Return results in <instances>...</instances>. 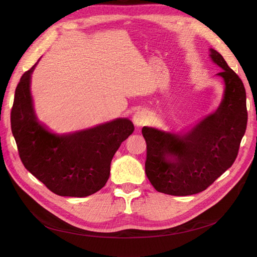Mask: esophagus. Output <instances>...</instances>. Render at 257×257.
<instances>
[{"instance_id": "34e87169", "label": "esophagus", "mask_w": 257, "mask_h": 257, "mask_svg": "<svg viewBox=\"0 0 257 257\" xmlns=\"http://www.w3.org/2000/svg\"><path fill=\"white\" fill-rule=\"evenodd\" d=\"M133 122L137 127L143 126L144 124L147 122V114L144 111H137L133 115Z\"/></svg>"}]
</instances>
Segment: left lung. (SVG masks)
<instances>
[{"instance_id":"1","label":"left lung","mask_w":257,"mask_h":257,"mask_svg":"<svg viewBox=\"0 0 257 257\" xmlns=\"http://www.w3.org/2000/svg\"><path fill=\"white\" fill-rule=\"evenodd\" d=\"M210 57L223 71L224 97L214 113L188 133L176 135L143 127L146 175L158 192L186 196L205 191L234 164L247 122L242 80L214 49Z\"/></svg>"}]
</instances>
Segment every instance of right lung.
I'll use <instances>...</instances> for the list:
<instances>
[{"mask_svg":"<svg viewBox=\"0 0 257 257\" xmlns=\"http://www.w3.org/2000/svg\"><path fill=\"white\" fill-rule=\"evenodd\" d=\"M35 65L21 76L11 112L20 160L57 195H92L106 184L111 160L122 142L134 132L133 123L115 119L68 135L50 133L37 121L33 109L30 82Z\"/></svg>","mask_w":257,"mask_h":257,"instance_id":"add662e5","label":"right lung"}]
</instances>
